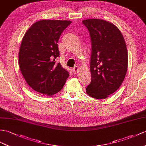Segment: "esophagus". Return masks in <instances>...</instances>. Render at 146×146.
Instances as JSON below:
<instances>
[{"mask_svg": "<svg viewBox=\"0 0 146 146\" xmlns=\"http://www.w3.org/2000/svg\"><path fill=\"white\" fill-rule=\"evenodd\" d=\"M78 70H79V67H75L72 69V72L74 74H76L78 72Z\"/></svg>", "mask_w": 146, "mask_h": 146, "instance_id": "34e87169", "label": "esophagus"}]
</instances>
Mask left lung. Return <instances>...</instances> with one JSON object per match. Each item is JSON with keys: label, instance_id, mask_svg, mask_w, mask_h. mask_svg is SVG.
I'll return each mask as SVG.
<instances>
[{"label": "left lung", "instance_id": "left-lung-1", "mask_svg": "<svg viewBox=\"0 0 146 146\" xmlns=\"http://www.w3.org/2000/svg\"><path fill=\"white\" fill-rule=\"evenodd\" d=\"M82 23L92 41L91 82L86 92L102 100L118 90L125 78L128 65L126 44L120 30L111 22L90 19Z\"/></svg>", "mask_w": 146, "mask_h": 146}]
</instances>
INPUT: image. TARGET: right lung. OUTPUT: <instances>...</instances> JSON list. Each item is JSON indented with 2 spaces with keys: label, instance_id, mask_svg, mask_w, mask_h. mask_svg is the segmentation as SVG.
Segmentation results:
<instances>
[{
  "label": "right lung",
  "instance_id": "right-lung-1",
  "mask_svg": "<svg viewBox=\"0 0 146 146\" xmlns=\"http://www.w3.org/2000/svg\"><path fill=\"white\" fill-rule=\"evenodd\" d=\"M69 20H41L28 28L21 42L19 67L28 85L40 94L51 96L61 90L69 72L61 64L58 42Z\"/></svg>",
  "mask_w": 146,
  "mask_h": 146
}]
</instances>
